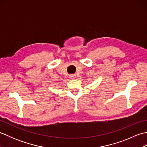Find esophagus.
Returning a JSON list of instances; mask_svg holds the SVG:
<instances>
[{"label":"esophagus","mask_w":147,"mask_h":147,"mask_svg":"<svg viewBox=\"0 0 147 147\" xmlns=\"http://www.w3.org/2000/svg\"><path fill=\"white\" fill-rule=\"evenodd\" d=\"M74 78H75V76H73V75H72V76H70V78H71V79H74Z\"/></svg>","instance_id":"1"}]
</instances>
